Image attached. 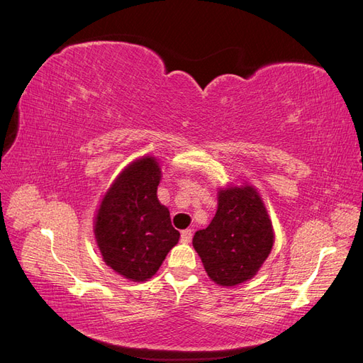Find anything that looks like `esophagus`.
Returning a JSON list of instances; mask_svg holds the SVG:
<instances>
[{
  "label": "esophagus",
  "instance_id": "esophagus-1",
  "mask_svg": "<svg viewBox=\"0 0 363 363\" xmlns=\"http://www.w3.org/2000/svg\"><path fill=\"white\" fill-rule=\"evenodd\" d=\"M191 239H192V230H183L182 232V242L183 244H189L191 242Z\"/></svg>",
  "mask_w": 363,
  "mask_h": 363
}]
</instances>
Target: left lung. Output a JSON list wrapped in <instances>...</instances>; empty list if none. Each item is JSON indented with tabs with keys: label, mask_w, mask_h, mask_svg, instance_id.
Here are the masks:
<instances>
[{
	"label": "left lung",
	"mask_w": 363,
	"mask_h": 363,
	"mask_svg": "<svg viewBox=\"0 0 363 363\" xmlns=\"http://www.w3.org/2000/svg\"><path fill=\"white\" fill-rule=\"evenodd\" d=\"M192 244L219 286L255 277L274 244L271 219L257 191L248 184L219 191L212 223L194 235Z\"/></svg>",
	"instance_id": "obj_1"
}]
</instances>
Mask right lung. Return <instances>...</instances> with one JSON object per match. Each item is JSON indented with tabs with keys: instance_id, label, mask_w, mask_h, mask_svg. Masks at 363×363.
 I'll return each instance as SVG.
<instances>
[{
	"instance_id": "obj_1",
	"label": "right lung",
	"mask_w": 363,
	"mask_h": 363,
	"mask_svg": "<svg viewBox=\"0 0 363 363\" xmlns=\"http://www.w3.org/2000/svg\"><path fill=\"white\" fill-rule=\"evenodd\" d=\"M162 171L145 156L118 175L95 216V239L104 262L133 281L151 279L180 233L157 200Z\"/></svg>"
}]
</instances>
